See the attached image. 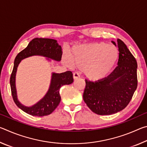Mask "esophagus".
Instances as JSON below:
<instances>
[{"label": "esophagus", "instance_id": "esophagus-1", "mask_svg": "<svg viewBox=\"0 0 147 147\" xmlns=\"http://www.w3.org/2000/svg\"><path fill=\"white\" fill-rule=\"evenodd\" d=\"M80 78V75L78 73H73V78L74 80H76L77 78Z\"/></svg>", "mask_w": 147, "mask_h": 147}]
</instances>
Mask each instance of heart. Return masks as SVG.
<instances>
[{
  "label": "heart",
  "mask_w": 147,
  "mask_h": 147,
  "mask_svg": "<svg viewBox=\"0 0 147 147\" xmlns=\"http://www.w3.org/2000/svg\"><path fill=\"white\" fill-rule=\"evenodd\" d=\"M119 56V50L115 46L98 42L73 47L67 60L72 66L82 69L84 76L89 80L98 81L113 71Z\"/></svg>",
  "instance_id": "b5f03b06"
}]
</instances>
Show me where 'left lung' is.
Returning <instances> with one entry per match:
<instances>
[{
  "mask_svg": "<svg viewBox=\"0 0 147 147\" xmlns=\"http://www.w3.org/2000/svg\"><path fill=\"white\" fill-rule=\"evenodd\" d=\"M117 67L108 76L95 82L86 80L83 98L89 108L98 115H111L123 110L131 100L138 86L136 58L123 41L117 39Z\"/></svg>",
  "mask_w": 147,
  "mask_h": 147,
  "instance_id": "8db88e82",
  "label": "left lung"
}]
</instances>
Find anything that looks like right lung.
Masks as SVG:
<instances>
[{"label": "right lung", "mask_w": 147, "mask_h": 147, "mask_svg": "<svg viewBox=\"0 0 147 147\" xmlns=\"http://www.w3.org/2000/svg\"><path fill=\"white\" fill-rule=\"evenodd\" d=\"M33 56H41L47 58L51 61H61L62 56L61 47L56 40L48 38H34L30 42L28 46L17 54L14 61V65L10 77V86L13 99L18 108L29 115L43 117L49 115L54 111L61 100L59 89L62 86L69 85L73 82V76L71 71L62 73H53L48 91L43 98L32 106H26L20 102L17 98L16 85V73L21 60Z\"/></svg>", "instance_id": "obj_1"}]
</instances>
